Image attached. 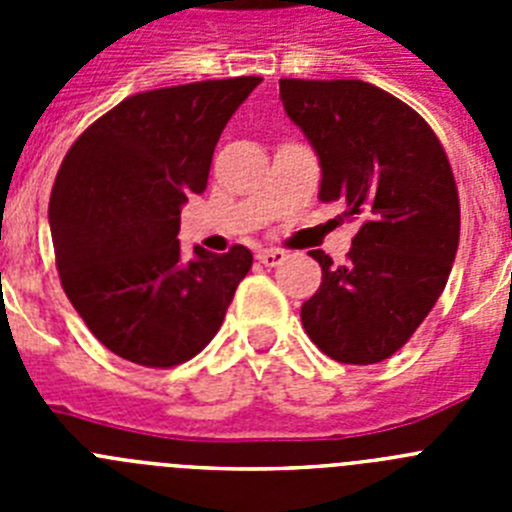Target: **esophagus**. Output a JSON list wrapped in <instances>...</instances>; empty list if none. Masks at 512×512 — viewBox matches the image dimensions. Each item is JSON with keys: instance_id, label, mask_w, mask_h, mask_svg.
<instances>
[{"instance_id": "34e87169", "label": "esophagus", "mask_w": 512, "mask_h": 512, "mask_svg": "<svg viewBox=\"0 0 512 512\" xmlns=\"http://www.w3.org/2000/svg\"><path fill=\"white\" fill-rule=\"evenodd\" d=\"M256 259L264 266H279L284 261V251H279V248H264V251L256 253Z\"/></svg>"}]
</instances>
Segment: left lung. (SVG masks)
Wrapping results in <instances>:
<instances>
[{
	"label": "left lung",
	"instance_id": "1",
	"mask_svg": "<svg viewBox=\"0 0 512 512\" xmlns=\"http://www.w3.org/2000/svg\"><path fill=\"white\" fill-rule=\"evenodd\" d=\"M284 112L320 161V200L359 220L346 264L323 251L302 305L312 343L341 364H377L408 343L441 297L459 248V194L428 122L359 79H279Z\"/></svg>",
	"mask_w": 512,
	"mask_h": 512
}]
</instances>
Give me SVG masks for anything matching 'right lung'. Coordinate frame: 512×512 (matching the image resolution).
I'll list each match as a JSON object with an SVG mask.
<instances>
[{"mask_svg":"<svg viewBox=\"0 0 512 512\" xmlns=\"http://www.w3.org/2000/svg\"><path fill=\"white\" fill-rule=\"evenodd\" d=\"M259 76L197 81L122 99L69 148L48 205L61 284L112 354L176 366L215 338L253 264L246 246H194L179 215L207 189L212 153Z\"/></svg>","mask_w":512,"mask_h":512,"instance_id":"add662e5","label":"right lung"}]
</instances>
